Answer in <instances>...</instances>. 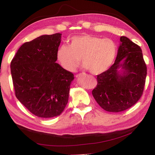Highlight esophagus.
<instances>
[{"instance_id":"esophagus-1","label":"esophagus","mask_w":155,"mask_h":155,"mask_svg":"<svg viewBox=\"0 0 155 155\" xmlns=\"http://www.w3.org/2000/svg\"><path fill=\"white\" fill-rule=\"evenodd\" d=\"M84 74H83V73H79V74H77V75H76V77H81V76H83Z\"/></svg>"}]
</instances>
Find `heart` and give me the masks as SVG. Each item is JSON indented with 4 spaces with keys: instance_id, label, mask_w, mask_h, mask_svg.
I'll return each instance as SVG.
<instances>
[{
    "instance_id": "heart-1",
    "label": "heart",
    "mask_w": 155,
    "mask_h": 155,
    "mask_svg": "<svg viewBox=\"0 0 155 155\" xmlns=\"http://www.w3.org/2000/svg\"><path fill=\"white\" fill-rule=\"evenodd\" d=\"M116 52L117 46L111 39L83 34L72 37L70 46H60L56 56L60 65L68 71H74L81 58L84 68L91 74H97L111 66Z\"/></svg>"
}]
</instances>
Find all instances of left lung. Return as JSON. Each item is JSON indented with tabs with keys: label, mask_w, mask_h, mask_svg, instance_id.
Instances as JSON below:
<instances>
[{
	"label": "left lung",
	"mask_w": 155,
	"mask_h": 155,
	"mask_svg": "<svg viewBox=\"0 0 155 155\" xmlns=\"http://www.w3.org/2000/svg\"><path fill=\"white\" fill-rule=\"evenodd\" d=\"M114 64L105 72L97 75V85L92 95L100 106L109 112L125 111L134 105L142 96L147 67L141 49L125 36ZM122 67V73L118 70Z\"/></svg>",
	"instance_id": "8db88e82"
}]
</instances>
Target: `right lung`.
<instances>
[{"instance_id": "right-lung-1", "label": "right lung", "mask_w": 155, "mask_h": 155, "mask_svg": "<svg viewBox=\"0 0 155 155\" xmlns=\"http://www.w3.org/2000/svg\"><path fill=\"white\" fill-rule=\"evenodd\" d=\"M61 33L23 44L11 62L15 95L31 114L50 118L64 111L74 74L57 64Z\"/></svg>"}]
</instances>
